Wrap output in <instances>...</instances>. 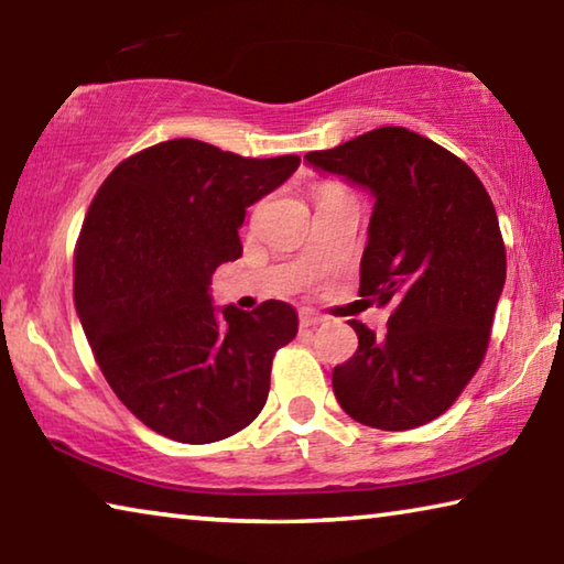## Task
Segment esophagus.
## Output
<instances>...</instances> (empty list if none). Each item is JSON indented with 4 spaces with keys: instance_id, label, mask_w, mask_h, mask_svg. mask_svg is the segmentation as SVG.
<instances>
[{
    "instance_id": "obj_1",
    "label": "esophagus",
    "mask_w": 564,
    "mask_h": 564,
    "mask_svg": "<svg viewBox=\"0 0 564 564\" xmlns=\"http://www.w3.org/2000/svg\"><path fill=\"white\" fill-rule=\"evenodd\" d=\"M299 323H301V328H316L318 323H323V318L318 316L316 311H308V308H305V311H301V313H299Z\"/></svg>"
}]
</instances>
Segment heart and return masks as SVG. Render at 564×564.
Listing matches in <instances>:
<instances>
[{"label":"heart","mask_w":564,"mask_h":564,"mask_svg":"<svg viewBox=\"0 0 564 564\" xmlns=\"http://www.w3.org/2000/svg\"><path fill=\"white\" fill-rule=\"evenodd\" d=\"M326 188H328V186H326Z\"/></svg>","instance_id":"obj_1"}]
</instances>
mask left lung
I'll list each match as a JSON object with an SVG mask.
<instances>
[{
    "mask_svg": "<svg viewBox=\"0 0 564 564\" xmlns=\"http://www.w3.org/2000/svg\"><path fill=\"white\" fill-rule=\"evenodd\" d=\"M305 159L376 196L360 295L393 305L383 336L350 321L358 350L333 368V393L378 431L431 423L470 383L490 343L508 271L490 194L463 159L403 127Z\"/></svg>",
    "mask_w": 564,
    "mask_h": 564,
    "instance_id": "left-lung-1",
    "label": "left lung"
}]
</instances>
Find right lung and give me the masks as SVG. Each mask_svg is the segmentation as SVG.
Returning a JSON list of instances; mask_svg holds the SVG:
<instances>
[{"label":"right lung","mask_w":564,"mask_h":564,"mask_svg":"<svg viewBox=\"0 0 564 564\" xmlns=\"http://www.w3.org/2000/svg\"><path fill=\"white\" fill-rule=\"evenodd\" d=\"M299 164L171 139L123 159L94 196L74 248V305L107 383L154 433L216 443L263 410L299 316L283 301L218 313L208 285L243 253L246 208Z\"/></svg>","instance_id":"right-lung-1"}]
</instances>
